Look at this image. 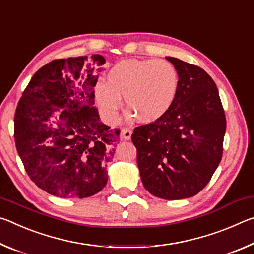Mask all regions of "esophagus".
Listing matches in <instances>:
<instances>
[{"mask_svg":"<svg viewBox=\"0 0 254 254\" xmlns=\"http://www.w3.org/2000/svg\"><path fill=\"white\" fill-rule=\"evenodd\" d=\"M120 135H122L124 139L129 140L131 138V130L127 129V128H124V129H122V131H120Z\"/></svg>","mask_w":254,"mask_h":254,"instance_id":"obj_1","label":"esophagus"}]
</instances>
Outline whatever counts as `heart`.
<instances>
[{
  "mask_svg": "<svg viewBox=\"0 0 254 254\" xmlns=\"http://www.w3.org/2000/svg\"><path fill=\"white\" fill-rule=\"evenodd\" d=\"M178 90V72L168 61L125 60L109 70L107 83L95 84L94 99L107 123L118 122L125 97L128 117L151 124L171 109Z\"/></svg>",
  "mask_w": 254,
  "mask_h": 254,
  "instance_id": "obj_1",
  "label": "heart"
}]
</instances>
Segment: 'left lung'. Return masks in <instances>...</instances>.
<instances>
[{
  "label": "left lung",
  "instance_id": "8db88e82",
  "mask_svg": "<svg viewBox=\"0 0 254 254\" xmlns=\"http://www.w3.org/2000/svg\"><path fill=\"white\" fill-rule=\"evenodd\" d=\"M179 75L178 94L161 119L134 129L137 165L149 193L166 200L205 188L223 155L226 118L215 82L202 68L165 57Z\"/></svg>",
  "mask_w": 254,
  "mask_h": 254
}]
</instances>
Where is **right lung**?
Here are the masks:
<instances>
[{"instance_id": "obj_1", "label": "right lung", "mask_w": 254, "mask_h": 254, "mask_svg": "<svg viewBox=\"0 0 254 254\" xmlns=\"http://www.w3.org/2000/svg\"><path fill=\"white\" fill-rule=\"evenodd\" d=\"M106 60L69 57L29 82L14 116L16 151L31 180L60 198H86L108 181L119 130L100 122L94 86Z\"/></svg>"}]
</instances>
